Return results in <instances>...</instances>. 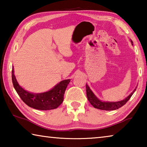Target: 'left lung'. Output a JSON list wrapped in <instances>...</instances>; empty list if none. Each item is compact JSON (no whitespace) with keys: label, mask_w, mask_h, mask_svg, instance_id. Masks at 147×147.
<instances>
[{"label":"left lung","mask_w":147,"mask_h":147,"mask_svg":"<svg viewBox=\"0 0 147 147\" xmlns=\"http://www.w3.org/2000/svg\"><path fill=\"white\" fill-rule=\"evenodd\" d=\"M131 44L133 43L132 41L131 40ZM136 88L134 89L132 93L126 97L124 98V100L118 101V102H104L96 97L94 95V93L92 92V91L89 88V87L86 84V94H87V97H88V100L91 104L93 106L94 108H97L99 109H102V110H106V111H111V110H115V109H117L120 108L121 107L124 106L127 102L129 100V99L131 98V96H132V94L134 93V92L136 91Z\"/></svg>","instance_id":"left-lung-1"}]
</instances>
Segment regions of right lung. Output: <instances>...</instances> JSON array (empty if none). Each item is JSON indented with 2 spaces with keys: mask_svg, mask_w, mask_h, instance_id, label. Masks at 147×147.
<instances>
[{
  "mask_svg": "<svg viewBox=\"0 0 147 147\" xmlns=\"http://www.w3.org/2000/svg\"><path fill=\"white\" fill-rule=\"evenodd\" d=\"M11 77L14 88L22 100L28 106L39 110H50L58 108L63 101L65 91L71 80L68 79L61 81L53 89L45 93H32L19 86L15 76L13 67Z\"/></svg>",
  "mask_w": 147,
  "mask_h": 147,
  "instance_id": "add662e5",
  "label": "right lung"
}]
</instances>
